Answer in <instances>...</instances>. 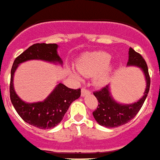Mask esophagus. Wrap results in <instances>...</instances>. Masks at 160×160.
Segmentation results:
<instances>
[{"mask_svg":"<svg viewBox=\"0 0 160 160\" xmlns=\"http://www.w3.org/2000/svg\"><path fill=\"white\" fill-rule=\"evenodd\" d=\"M90 94V90H87V89H86V87H83L82 88V96L84 97V96H86L87 94Z\"/></svg>","mask_w":160,"mask_h":160,"instance_id":"esophagus-1","label":"esophagus"}]
</instances>
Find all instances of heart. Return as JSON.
<instances>
[{"label":"heart","mask_w":160,"mask_h":160,"mask_svg":"<svg viewBox=\"0 0 160 160\" xmlns=\"http://www.w3.org/2000/svg\"><path fill=\"white\" fill-rule=\"evenodd\" d=\"M111 55L107 52L98 51L87 53L83 54L77 63L78 71L84 76H94V82L98 86H102L106 83L112 67L109 62ZM77 78H80L78 74L74 73Z\"/></svg>","instance_id":"b5f03b06"}]
</instances>
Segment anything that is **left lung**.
Here are the masks:
<instances>
[{
	"label": "left lung",
	"instance_id": "8db88e82",
	"mask_svg": "<svg viewBox=\"0 0 160 160\" xmlns=\"http://www.w3.org/2000/svg\"><path fill=\"white\" fill-rule=\"evenodd\" d=\"M128 66H135L141 68L146 78V90L144 95L137 102L132 104H119L111 97L109 86H106L101 90L94 91L93 94L98 102L97 109L93 112V115L99 125L106 128H117L130 122L135 117L143 105L149 92L151 78L148 68L143 58L132 48L129 49V59Z\"/></svg>",
	"mask_w": 160,
	"mask_h": 160
}]
</instances>
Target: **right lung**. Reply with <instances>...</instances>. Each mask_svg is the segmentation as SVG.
<instances>
[{"label": "right lung", "mask_w": 160, "mask_h": 160, "mask_svg": "<svg viewBox=\"0 0 160 160\" xmlns=\"http://www.w3.org/2000/svg\"><path fill=\"white\" fill-rule=\"evenodd\" d=\"M57 49V44H33L16 58L11 70L9 93L12 104L25 122L39 129H50L56 127L62 120L70 104L80 97L81 89L73 90L59 83L44 101L26 103L18 97L14 90V73L20 63L29 60L35 59L62 64Z\"/></svg>", "instance_id": "add662e5"}]
</instances>
